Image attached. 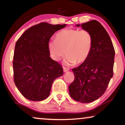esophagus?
<instances>
[{
	"instance_id": "obj_1",
	"label": "esophagus",
	"mask_w": 125,
	"mask_h": 125,
	"mask_svg": "<svg viewBox=\"0 0 125 125\" xmlns=\"http://www.w3.org/2000/svg\"><path fill=\"white\" fill-rule=\"evenodd\" d=\"M69 70V68L66 67H63V71H64V72H68Z\"/></svg>"
}]
</instances>
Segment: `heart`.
<instances>
[{
    "instance_id": "obj_1",
    "label": "heart",
    "mask_w": 125,
    "mask_h": 125,
    "mask_svg": "<svg viewBox=\"0 0 125 125\" xmlns=\"http://www.w3.org/2000/svg\"><path fill=\"white\" fill-rule=\"evenodd\" d=\"M56 39H51L48 43L51 56L54 60H60L68 54L66 64L76 62L80 64L89 56L93 45V37L87 30L68 28L56 34Z\"/></svg>"
}]
</instances>
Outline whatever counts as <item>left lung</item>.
<instances>
[{"label": "left lung", "instance_id": "left-lung-1", "mask_svg": "<svg viewBox=\"0 0 125 125\" xmlns=\"http://www.w3.org/2000/svg\"><path fill=\"white\" fill-rule=\"evenodd\" d=\"M91 33L93 45L87 60L72 71L74 80L69 86V94L82 103L96 100L105 93L113 76L115 51L108 33L95 20L81 24Z\"/></svg>", "mask_w": 125, "mask_h": 125}]
</instances>
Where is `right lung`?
I'll use <instances>...</instances> for the list:
<instances>
[{
  "label": "right lung",
  "mask_w": 125,
  "mask_h": 125,
  "mask_svg": "<svg viewBox=\"0 0 125 125\" xmlns=\"http://www.w3.org/2000/svg\"><path fill=\"white\" fill-rule=\"evenodd\" d=\"M66 24L42 22L27 30L16 42L13 60V80L22 95L29 100H44L54 80L63 74L62 66L49 57L48 43Z\"/></svg>",
  "instance_id": "add662e5"
}]
</instances>
